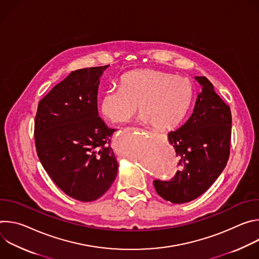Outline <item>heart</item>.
Listing matches in <instances>:
<instances>
[{
	"label": "heart",
	"mask_w": 259,
	"mask_h": 259,
	"mask_svg": "<svg viewBox=\"0 0 259 259\" xmlns=\"http://www.w3.org/2000/svg\"><path fill=\"white\" fill-rule=\"evenodd\" d=\"M120 86L106 89L100 98L102 115L117 124L129 122L139 104L141 122L172 129L186 117L194 98L190 79L159 69L130 71Z\"/></svg>",
	"instance_id": "obj_1"
}]
</instances>
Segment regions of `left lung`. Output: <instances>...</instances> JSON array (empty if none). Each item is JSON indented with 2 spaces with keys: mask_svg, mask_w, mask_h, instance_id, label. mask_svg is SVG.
Here are the masks:
<instances>
[{
  "mask_svg": "<svg viewBox=\"0 0 259 259\" xmlns=\"http://www.w3.org/2000/svg\"><path fill=\"white\" fill-rule=\"evenodd\" d=\"M195 79L202 89L194 112L182 126L168 133L179 170L169 181H154L159 196L173 204L188 203L204 194L224 171L230 156L231 108L206 77Z\"/></svg>",
  "mask_w": 259,
  "mask_h": 259,
  "instance_id": "obj_1",
  "label": "left lung"
}]
</instances>
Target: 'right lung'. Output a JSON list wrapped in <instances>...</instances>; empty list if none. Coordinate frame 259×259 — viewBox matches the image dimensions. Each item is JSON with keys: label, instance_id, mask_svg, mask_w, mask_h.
<instances>
[{"label": "right lung", "instance_id": "obj_1", "mask_svg": "<svg viewBox=\"0 0 259 259\" xmlns=\"http://www.w3.org/2000/svg\"><path fill=\"white\" fill-rule=\"evenodd\" d=\"M108 66L71 71L39 102L34 119L40 162L62 192L81 202L100 198L118 173L110 146L116 130L97 109L100 78Z\"/></svg>", "mask_w": 259, "mask_h": 259}]
</instances>
